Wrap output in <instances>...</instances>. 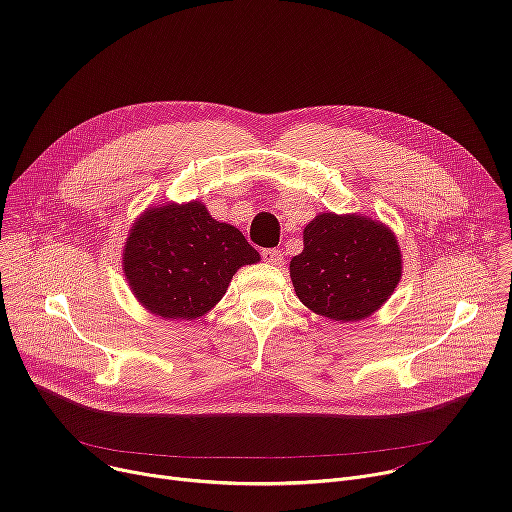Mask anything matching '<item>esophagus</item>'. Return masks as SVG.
Wrapping results in <instances>:
<instances>
[{
	"instance_id": "esophagus-1",
	"label": "esophagus",
	"mask_w": 512,
	"mask_h": 512,
	"mask_svg": "<svg viewBox=\"0 0 512 512\" xmlns=\"http://www.w3.org/2000/svg\"><path fill=\"white\" fill-rule=\"evenodd\" d=\"M261 257L265 263L269 265H281L283 263V253L277 251V249H263L261 251Z\"/></svg>"
}]
</instances>
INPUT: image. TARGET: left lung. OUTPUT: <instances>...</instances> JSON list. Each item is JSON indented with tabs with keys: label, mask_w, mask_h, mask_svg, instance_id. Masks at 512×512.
<instances>
[{
	"label": "left lung",
	"mask_w": 512,
	"mask_h": 512,
	"mask_svg": "<svg viewBox=\"0 0 512 512\" xmlns=\"http://www.w3.org/2000/svg\"><path fill=\"white\" fill-rule=\"evenodd\" d=\"M403 273L395 233L362 214L320 212L304 229V251L289 261L296 296L334 322L373 316Z\"/></svg>",
	"instance_id": "1"
}]
</instances>
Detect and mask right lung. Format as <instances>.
I'll list each match as a JSON object with an SVG mask.
<instances>
[{
  "mask_svg": "<svg viewBox=\"0 0 512 512\" xmlns=\"http://www.w3.org/2000/svg\"><path fill=\"white\" fill-rule=\"evenodd\" d=\"M261 255L243 233L198 200L145 208L123 245V273L137 302L164 320H196L227 294L243 265Z\"/></svg>",
  "mask_w": 512,
  "mask_h": 512,
  "instance_id": "right-lung-1",
  "label": "right lung"
}]
</instances>
